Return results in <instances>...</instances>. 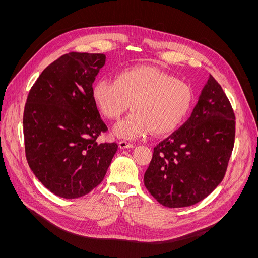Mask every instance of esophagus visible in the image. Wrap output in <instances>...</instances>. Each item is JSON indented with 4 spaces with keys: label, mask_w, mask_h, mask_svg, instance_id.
I'll return each instance as SVG.
<instances>
[{
    "label": "esophagus",
    "mask_w": 258,
    "mask_h": 258,
    "mask_svg": "<svg viewBox=\"0 0 258 258\" xmlns=\"http://www.w3.org/2000/svg\"><path fill=\"white\" fill-rule=\"evenodd\" d=\"M119 146H120V148H122V150H125V148H133L135 146V144L127 142V141H120Z\"/></svg>",
    "instance_id": "obj_1"
}]
</instances>
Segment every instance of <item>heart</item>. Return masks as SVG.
Instances as JSON below:
<instances>
[{"label":"heart","mask_w":258,"mask_h":258,"mask_svg":"<svg viewBox=\"0 0 258 258\" xmlns=\"http://www.w3.org/2000/svg\"><path fill=\"white\" fill-rule=\"evenodd\" d=\"M187 84L155 67L121 71L115 79L101 78L92 88V98L108 119H118L132 103L133 113L114 127L116 136L139 139L153 131L164 135L177 128L192 103Z\"/></svg>","instance_id":"obj_1"}]
</instances>
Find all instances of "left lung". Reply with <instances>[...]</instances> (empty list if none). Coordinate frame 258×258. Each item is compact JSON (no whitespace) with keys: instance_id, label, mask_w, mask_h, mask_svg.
I'll return each instance as SVG.
<instances>
[{"instance_id":"left-lung-1","label":"left lung","mask_w":258,"mask_h":258,"mask_svg":"<svg viewBox=\"0 0 258 258\" xmlns=\"http://www.w3.org/2000/svg\"><path fill=\"white\" fill-rule=\"evenodd\" d=\"M235 137V116L225 92L209 75L185 123L155 148L144 185L165 207L197 204L223 181Z\"/></svg>"}]
</instances>
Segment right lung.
<instances>
[{"label": "right lung", "instance_id": "right-lung-1", "mask_svg": "<svg viewBox=\"0 0 258 258\" xmlns=\"http://www.w3.org/2000/svg\"><path fill=\"white\" fill-rule=\"evenodd\" d=\"M104 54L71 52L39 75L25 105V152L35 177L63 199L84 197L103 180L118 150L98 143L107 130L92 98Z\"/></svg>", "mask_w": 258, "mask_h": 258}]
</instances>
